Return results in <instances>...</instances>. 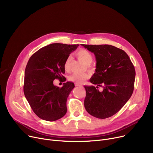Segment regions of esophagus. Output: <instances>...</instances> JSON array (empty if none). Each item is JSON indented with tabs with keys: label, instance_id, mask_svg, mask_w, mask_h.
I'll return each instance as SVG.
<instances>
[{
	"label": "esophagus",
	"instance_id": "1",
	"mask_svg": "<svg viewBox=\"0 0 153 153\" xmlns=\"http://www.w3.org/2000/svg\"><path fill=\"white\" fill-rule=\"evenodd\" d=\"M75 86H76V87H81L82 85H80V84H75Z\"/></svg>",
	"mask_w": 153,
	"mask_h": 153
}]
</instances>
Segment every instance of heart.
<instances>
[{
	"mask_svg": "<svg viewBox=\"0 0 153 153\" xmlns=\"http://www.w3.org/2000/svg\"><path fill=\"white\" fill-rule=\"evenodd\" d=\"M76 56L80 60L82 61L85 64V65H88L89 66V64H91L93 60L92 54L90 52L84 49L79 50L76 53ZM71 61H72V58L71 56H69L66 58L65 62H64V69H65L66 71H69L70 69ZM89 76L87 74H74L73 75H72L71 76H70L69 80L73 82L76 84H82L86 79L89 78Z\"/></svg>",
	"mask_w": 153,
	"mask_h": 153,
	"instance_id": "1",
	"label": "heart"
}]
</instances>
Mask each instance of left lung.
Instances as JSON below:
<instances>
[{"instance_id": "left-lung-1", "label": "left lung", "mask_w": 153, "mask_h": 153, "mask_svg": "<svg viewBox=\"0 0 153 153\" xmlns=\"http://www.w3.org/2000/svg\"><path fill=\"white\" fill-rule=\"evenodd\" d=\"M93 53L96 59L95 72L90 82L103 88L84 85V107L90 115L104 119L113 116L130 99L134 89L135 69L128 54L108 45L81 44Z\"/></svg>"}]
</instances>
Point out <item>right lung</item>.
I'll list each match as a JSON object with an SVG mask.
<instances>
[{"instance_id":"1","label":"right lung","mask_w":153,"mask_h":153,"mask_svg":"<svg viewBox=\"0 0 153 153\" xmlns=\"http://www.w3.org/2000/svg\"><path fill=\"white\" fill-rule=\"evenodd\" d=\"M79 45L53 43L32 55L27 64L23 92L34 113L46 121H56L66 115V101L74 84L67 82L61 88L53 84L64 79V64Z\"/></svg>"}]
</instances>
